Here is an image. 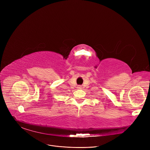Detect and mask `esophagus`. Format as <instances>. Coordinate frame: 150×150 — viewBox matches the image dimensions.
I'll list each match as a JSON object with an SVG mask.
<instances>
[{
  "label": "esophagus",
  "instance_id": "34e87169",
  "mask_svg": "<svg viewBox=\"0 0 150 150\" xmlns=\"http://www.w3.org/2000/svg\"><path fill=\"white\" fill-rule=\"evenodd\" d=\"M77 88H78V89H81V86H78V87H77Z\"/></svg>",
  "mask_w": 150,
  "mask_h": 150
}]
</instances>
